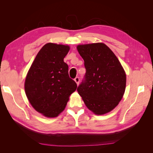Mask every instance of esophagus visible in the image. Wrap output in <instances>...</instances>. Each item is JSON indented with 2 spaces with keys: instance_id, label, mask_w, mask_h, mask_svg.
Instances as JSON below:
<instances>
[{
  "instance_id": "1",
  "label": "esophagus",
  "mask_w": 153,
  "mask_h": 153,
  "mask_svg": "<svg viewBox=\"0 0 153 153\" xmlns=\"http://www.w3.org/2000/svg\"><path fill=\"white\" fill-rule=\"evenodd\" d=\"M75 82L76 83V84L78 85L79 84V82H80V78L78 76H76L75 78Z\"/></svg>"
}]
</instances>
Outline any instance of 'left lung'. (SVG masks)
<instances>
[{"label":"left lung","mask_w":153,"mask_h":153,"mask_svg":"<svg viewBox=\"0 0 153 153\" xmlns=\"http://www.w3.org/2000/svg\"><path fill=\"white\" fill-rule=\"evenodd\" d=\"M77 50L86 73L77 88L87 107L96 115L112 110L121 100L126 76L114 52L102 43L80 45Z\"/></svg>","instance_id":"1"}]
</instances>
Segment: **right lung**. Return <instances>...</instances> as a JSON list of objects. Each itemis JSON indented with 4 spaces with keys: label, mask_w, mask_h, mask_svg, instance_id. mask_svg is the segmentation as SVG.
Segmentation results:
<instances>
[{
    "label": "right lung",
    "mask_w": 153,
    "mask_h": 153,
    "mask_svg": "<svg viewBox=\"0 0 153 153\" xmlns=\"http://www.w3.org/2000/svg\"><path fill=\"white\" fill-rule=\"evenodd\" d=\"M70 48L48 43L37 54L27 73L25 91L37 112L47 117L58 116L65 108L69 97L76 89L64 62Z\"/></svg>",
    "instance_id": "1"
}]
</instances>
